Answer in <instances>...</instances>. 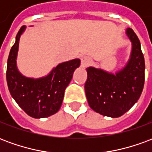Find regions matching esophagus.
I'll list each match as a JSON object with an SVG mask.
<instances>
[{
    "instance_id": "34e87169",
    "label": "esophagus",
    "mask_w": 152,
    "mask_h": 152,
    "mask_svg": "<svg viewBox=\"0 0 152 152\" xmlns=\"http://www.w3.org/2000/svg\"><path fill=\"white\" fill-rule=\"evenodd\" d=\"M90 63H91V59L89 58V57H87V56L81 57V66H82L83 67H86V66H87Z\"/></svg>"
}]
</instances>
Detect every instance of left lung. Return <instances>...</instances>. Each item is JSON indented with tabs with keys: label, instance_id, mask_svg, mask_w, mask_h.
<instances>
[{
	"label": "left lung",
	"instance_id": "obj_1",
	"mask_svg": "<svg viewBox=\"0 0 152 152\" xmlns=\"http://www.w3.org/2000/svg\"><path fill=\"white\" fill-rule=\"evenodd\" d=\"M126 35L132 43L130 58L115 74L100 68H86L85 90L89 107L99 114L116 118L137 102L145 81V61L137 35L131 28Z\"/></svg>",
	"mask_w": 152,
	"mask_h": 152
}]
</instances>
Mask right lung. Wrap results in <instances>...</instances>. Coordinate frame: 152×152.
Here are the masks:
<instances>
[{
  "mask_svg": "<svg viewBox=\"0 0 152 152\" xmlns=\"http://www.w3.org/2000/svg\"><path fill=\"white\" fill-rule=\"evenodd\" d=\"M26 27L23 26L12 46L6 70V80L10 94L18 106L33 118L48 117L60 109L64 91L72 78L74 71L79 67V58L58 64L49 75L34 79L23 76L17 67L19 39Z\"/></svg>",
  "mask_w": 152,
  "mask_h": 152,
  "instance_id": "obj_1",
  "label": "right lung"
}]
</instances>
